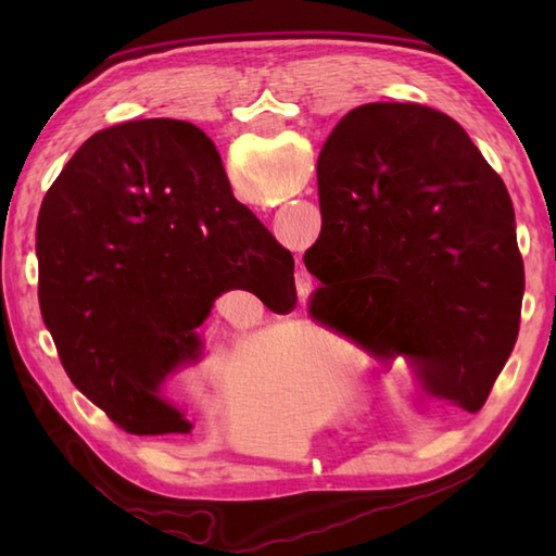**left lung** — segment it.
Instances as JSON below:
<instances>
[{
    "instance_id": "left-lung-1",
    "label": "left lung",
    "mask_w": 556,
    "mask_h": 556,
    "mask_svg": "<svg viewBox=\"0 0 556 556\" xmlns=\"http://www.w3.org/2000/svg\"><path fill=\"white\" fill-rule=\"evenodd\" d=\"M317 191L311 313L377 358H404L425 396L478 413L514 351L526 289L502 176L452 116L370 102L325 140Z\"/></svg>"
}]
</instances>
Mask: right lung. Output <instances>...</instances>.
Masks as SVG:
<instances>
[{"label":"right lung","instance_id":"add662e5","mask_svg":"<svg viewBox=\"0 0 556 556\" xmlns=\"http://www.w3.org/2000/svg\"><path fill=\"white\" fill-rule=\"evenodd\" d=\"M38 299L66 375L131 434H188L162 394L203 358L198 327L224 291L296 303L293 257L233 198L198 126L140 119L90 136L38 217Z\"/></svg>","mask_w":556,"mask_h":556}]
</instances>
